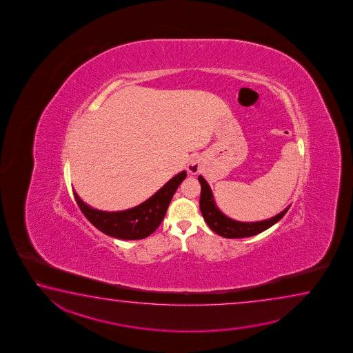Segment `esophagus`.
I'll use <instances>...</instances> for the list:
<instances>
[{
	"label": "esophagus",
	"mask_w": 353,
	"mask_h": 353,
	"mask_svg": "<svg viewBox=\"0 0 353 353\" xmlns=\"http://www.w3.org/2000/svg\"><path fill=\"white\" fill-rule=\"evenodd\" d=\"M199 170H200V167H199V164L195 163V161H192V163L188 165V172L192 174V175H195V174L199 173Z\"/></svg>",
	"instance_id": "1"
}]
</instances>
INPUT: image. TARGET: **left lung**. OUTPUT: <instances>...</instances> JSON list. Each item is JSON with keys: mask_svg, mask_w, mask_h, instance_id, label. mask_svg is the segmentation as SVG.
I'll list each match as a JSON object with an SVG mask.
<instances>
[{"mask_svg": "<svg viewBox=\"0 0 353 353\" xmlns=\"http://www.w3.org/2000/svg\"><path fill=\"white\" fill-rule=\"evenodd\" d=\"M199 181L201 185V195H200V210L203 216V220L209 225V228L214 232L220 234L226 239H245L251 237L258 233L263 232L267 228H272L274 223L279 221L283 216L287 214V209L283 210L281 214L275 215L272 219L257 222H241L230 219L225 214H222L219 208L216 206L215 200L212 196V192L210 189L208 181L199 175Z\"/></svg>", "mask_w": 353, "mask_h": 353, "instance_id": "1", "label": "left lung"}]
</instances>
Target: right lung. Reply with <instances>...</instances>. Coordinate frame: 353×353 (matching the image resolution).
<instances>
[{"instance_id": "add662e5", "label": "right lung", "mask_w": 353, "mask_h": 353, "mask_svg": "<svg viewBox=\"0 0 353 353\" xmlns=\"http://www.w3.org/2000/svg\"><path fill=\"white\" fill-rule=\"evenodd\" d=\"M185 178L186 172L183 170L144 203L116 212L91 208L75 192L74 196L85 217L102 233L119 239H142L148 237L161 225L174 194Z\"/></svg>"}]
</instances>
